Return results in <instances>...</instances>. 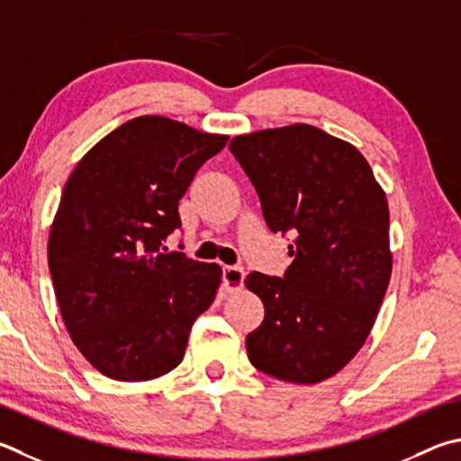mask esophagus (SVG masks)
<instances>
[{
  "label": "esophagus",
  "instance_id": "34e87169",
  "mask_svg": "<svg viewBox=\"0 0 461 461\" xmlns=\"http://www.w3.org/2000/svg\"><path fill=\"white\" fill-rule=\"evenodd\" d=\"M244 278L246 272L244 267L240 266H223V288L225 292H238L241 286H244Z\"/></svg>",
  "mask_w": 461,
  "mask_h": 461
}]
</instances>
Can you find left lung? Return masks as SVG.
<instances>
[{
  "instance_id": "left-lung-1",
  "label": "left lung",
  "mask_w": 461,
  "mask_h": 461,
  "mask_svg": "<svg viewBox=\"0 0 461 461\" xmlns=\"http://www.w3.org/2000/svg\"><path fill=\"white\" fill-rule=\"evenodd\" d=\"M274 233H292L282 278L248 274L264 322L246 337L258 371L312 384L365 345L391 280L389 205L366 158L311 124L231 139Z\"/></svg>"
}]
</instances>
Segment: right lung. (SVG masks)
Segmentation results:
<instances>
[{"label": "right lung", "mask_w": 461, "mask_h": 461, "mask_svg": "<svg viewBox=\"0 0 461 461\" xmlns=\"http://www.w3.org/2000/svg\"><path fill=\"white\" fill-rule=\"evenodd\" d=\"M228 143L165 116H137L92 147L66 181L48 240L58 306L86 361L116 381H149L185 355L221 267L163 254L179 199Z\"/></svg>", "instance_id": "obj_1"}]
</instances>
